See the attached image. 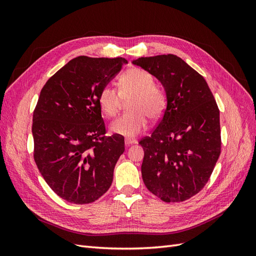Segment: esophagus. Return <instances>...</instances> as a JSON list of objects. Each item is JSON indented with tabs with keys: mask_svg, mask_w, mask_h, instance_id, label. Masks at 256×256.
I'll list each match as a JSON object with an SVG mask.
<instances>
[{
	"mask_svg": "<svg viewBox=\"0 0 256 256\" xmlns=\"http://www.w3.org/2000/svg\"><path fill=\"white\" fill-rule=\"evenodd\" d=\"M136 143H138L136 140H129V138H127V140L125 141V145H126V146H130V145L136 144Z\"/></svg>",
	"mask_w": 256,
	"mask_h": 256,
	"instance_id": "1",
	"label": "esophagus"
}]
</instances>
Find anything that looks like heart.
<instances>
[{"instance_id": "b5f03b06", "label": "heart", "mask_w": 256, "mask_h": 256, "mask_svg": "<svg viewBox=\"0 0 256 256\" xmlns=\"http://www.w3.org/2000/svg\"><path fill=\"white\" fill-rule=\"evenodd\" d=\"M132 97L128 104L127 114L114 120L110 130L113 134L134 138L147 127V116L157 120L164 112L166 94L164 90L154 84V76L141 68H130L120 78V90L106 85L100 90L98 104L108 118L118 113L122 100Z\"/></svg>"}]
</instances>
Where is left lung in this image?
Masks as SVG:
<instances>
[{"label":"left lung","instance_id":"1","mask_svg":"<svg viewBox=\"0 0 256 256\" xmlns=\"http://www.w3.org/2000/svg\"><path fill=\"white\" fill-rule=\"evenodd\" d=\"M164 88L166 109L144 150L143 182L166 203L184 202L204 188L221 152L220 112L205 79L184 60L164 54L132 60Z\"/></svg>","mask_w":256,"mask_h":256}]
</instances>
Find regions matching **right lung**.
<instances>
[{
  "mask_svg": "<svg viewBox=\"0 0 256 256\" xmlns=\"http://www.w3.org/2000/svg\"><path fill=\"white\" fill-rule=\"evenodd\" d=\"M122 58H76L44 85L33 114L34 160L44 180L69 203L90 204L109 190L124 136H104L100 90Z\"/></svg>",
  "mask_w": 256,
  "mask_h": 256,
  "instance_id": "add662e5",
  "label": "right lung"
}]
</instances>
